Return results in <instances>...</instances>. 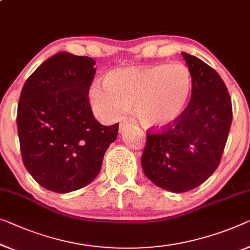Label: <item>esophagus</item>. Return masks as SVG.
Wrapping results in <instances>:
<instances>
[{"instance_id":"34e87169","label":"esophagus","mask_w":250,"mask_h":250,"mask_svg":"<svg viewBox=\"0 0 250 250\" xmlns=\"http://www.w3.org/2000/svg\"><path fill=\"white\" fill-rule=\"evenodd\" d=\"M128 126H129V124H126V122H122V124H120V125H119V132L124 133Z\"/></svg>"}]
</instances>
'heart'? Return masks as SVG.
I'll use <instances>...</instances> for the list:
<instances>
[{
  "label": "heart",
  "instance_id": "heart-1",
  "mask_svg": "<svg viewBox=\"0 0 250 250\" xmlns=\"http://www.w3.org/2000/svg\"><path fill=\"white\" fill-rule=\"evenodd\" d=\"M192 75L181 62L117 68L88 89L93 112L100 120L120 119L129 106L147 128H164L182 117L191 98Z\"/></svg>",
  "mask_w": 250,
  "mask_h": 250
}]
</instances>
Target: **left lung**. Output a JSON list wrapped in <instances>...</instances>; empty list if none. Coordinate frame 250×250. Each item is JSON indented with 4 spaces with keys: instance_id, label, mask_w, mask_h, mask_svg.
Segmentation results:
<instances>
[{
    "instance_id": "left-lung-1",
    "label": "left lung",
    "mask_w": 250,
    "mask_h": 250,
    "mask_svg": "<svg viewBox=\"0 0 250 250\" xmlns=\"http://www.w3.org/2000/svg\"><path fill=\"white\" fill-rule=\"evenodd\" d=\"M191 72L185 112L159 133H147L141 166L155 185L183 193L206 182L220 163L232 121L231 99L220 75L200 58L181 53Z\"/></svg>"
}]
</instances>
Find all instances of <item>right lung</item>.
I'll return each mask as SVG.
<instances>
[{
    "mask_svg": "<svg viewBox=\"0 0 250 250\" xmlns=\"http://www.w3.org/2000/svg\"><path fill=\"white\" fill-rule=\"evenodd\" d=\"M95 62L67 51L51 56L31 74L18 104L22 161L42 188L69 193L88 185L101 169L119 124L93 115L88 89Z\"/></svg>",
    "mask_w": 250,
    "mask_h": 250,
    "instance_id": "obj_1",
    "label": "right lung"
}]
</instances>
